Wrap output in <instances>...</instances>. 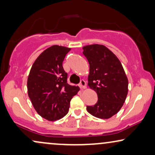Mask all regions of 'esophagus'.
Instances as JSON below:
<instances>
[{
    "mask_svg": "<svg viewBox=\"0 0 155 155\" xmlns=\"http://www.w3.org/2000/svg\"><path fill=\"white\" fill-rule=\"evenodd\" d=\"M79 87L81 89H86L87 88V84H86V81L84 80H81L79 84Z\"/></svg>",
    "mask_w": 155,
    "mask_h": 155,
    "instance_id": "esophagus-1",
    "label": "esophagus"
}]
</instances>
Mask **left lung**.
Instances as JSON below:
<instances>
[{"instance_id":"8db88e82","label":"left lung","mask_w":155,"mask_h":155,"mask_svg":"<svg viewBox=\"0 0 155 155\" xmlns=\"http://www.w3.org/2000/svg\"><path fill=\"white\" fill-rule=\"evenodd\" d=\"M89 64L88 86L97 92L98 101L87 110L94 117L109 119L118 113L128 93V79L116 55L104 45L83 47Z\"/></svg>"}]
</instances>
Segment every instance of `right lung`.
I'll return each instance as SVG.
<instances>
[{"label":"right lung","instance_id":"right-lung-1","mask_svg":"<svg viewBox=\"0 0 155 155\" xmlns=\"http://www.w3.org/2000/svg\"><path fill=\"white\" fill-rule=\"evenodd\" d=\"M71 48L54 45L46 48L34 61L27 81L28 94L35 110L48 121L66 115L79 87L67 84L62 63Z\"/></svg>","mask_w":155,"mask_h":155}]
</instances>
